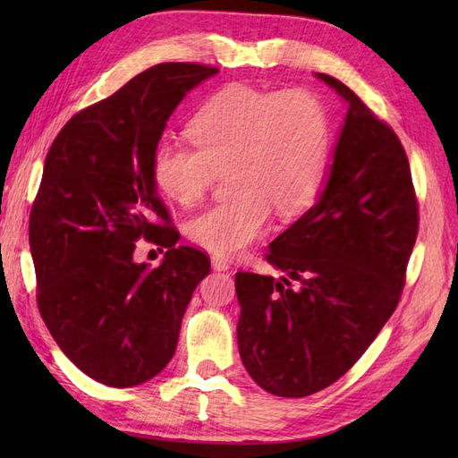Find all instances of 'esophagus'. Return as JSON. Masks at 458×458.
<instances>
[{"label": "esophagus", "mask_w": 458, "mask_h": 458, "mask_svg": "<svg viewBox=\"0 0 458 458\" xmlns=\"http://www.w3.org/2000/svg\"><path fill=\"white\" fill-rule=\"evenodd\" d=\"M210 261H212V269H216V271H228V267H230L228 259L224 256H218V254H214L210 258Z\"/></svg>", "instance_id": "34e87169"}]
</instances>
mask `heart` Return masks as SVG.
I'll use <instances>...</instances> for the list:
<instances>
[{
	"label": "heart",
	"instance_id": "heart-1",
	"mask_svg": "<svg viewBox=\"0 0 458 458\" xmlns=\"http://www.w3.org/2000/svg\"><path fill=\"white\" fill-rule=\"evenodd\" d=\"M187 131L197 149L161 141L151 177L163 197L192 207L216 173L228 169L234 194L187 226L194 244L218 256L236 254L264 236L271 208L284 216L303 210L323 179L328 120L309 90L228 86L194 114Z\"/></svg>",
	"mask_w": 458,
	"mask_h": 458
}]
</instances>
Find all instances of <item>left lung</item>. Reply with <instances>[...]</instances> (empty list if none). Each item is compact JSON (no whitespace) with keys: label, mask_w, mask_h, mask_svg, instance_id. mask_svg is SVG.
<instances>
[{"label":"left lung","mask_w":458,"mask_h":458,"mask_svg":"<svg viewBox=\"0 0 458 458\" xmlns=\"http://www.w3.org/2000/svg\"><path fill=\"white\" fill-rule=\"evenodd\" d=\"M315 76L348 106L327 184L269 244L266 259L284 276L236 274L240 358L259 387L281 397L325 390L356 364L400 303L417 238L397 135L348 86Z\"/></svg>","instance_id":"obj_1"}]
</instances>
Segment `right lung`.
<instances>
[{
  "mask_svg": "<svg viewBox=\"0 0 458 458\" xmlns=\"http://www.w3.org/2000/svg\"><path fill=\"white\" fill-rule=\"evenodd\" d=\"M218 68L163 63L71 118L48 149L29 220L37 305L58 348L96 382L131 387L169 364L192 291L208 276L151 177L165 125ZM145 237L159 268L132 259Z\"/></svg>",
  "mask_w": 458,
  "mask_h": 458,
  "instance_id": "right-lung-1",
  "label": "right lung"
}]
</instances>
